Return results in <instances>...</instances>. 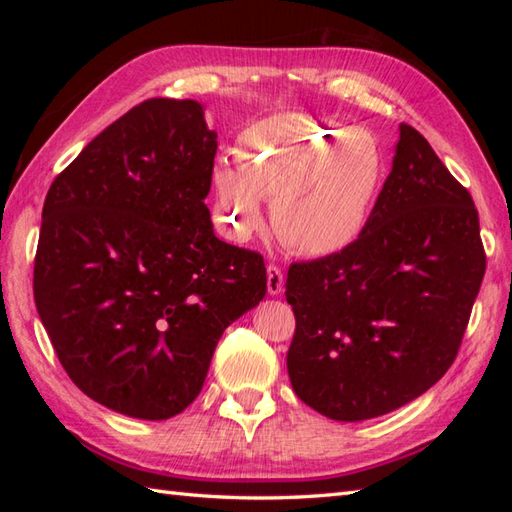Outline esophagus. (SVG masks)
<instances>
[{
	"mask_svg": "<svg viewBox=\"0 0 512 512\" xmlns=\"http://www.w3.org/2000/svg\"><path fill=\"white\" fill-rule=\"evenodd\" d=\"M266 275H268V295H281V290H284V273H281V268L275 264H268L266 268Z\"/></svg>",
	"mask_w": 512,
	"mask_h": 512,
	"instance_id": "obj_1",
	"label": "esophagus"
}]
</instances>
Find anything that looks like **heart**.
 <instances>
[{
    "mask_svg": "<svg viewBox=\"0 0 512 512\" xmlns=\"http://www.w3.org/2000/svg\"><path fill=\"white\" fill-rule=\"evenodd\" d=\"M385 182L376 140L310 114H277L239 136L237 167L213 171L217 213L235 239L264 224L262 200L273 202L277 235L292 250L323 257L352 246Z\"/></svg>",
    "mask_w": 512,
    "mask_h": 512,
    "instance_id": "heart-1",
    "label": "heart"
}]
</instances>
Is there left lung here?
Listing matches in <instances>:
<instances>
[{
    "label": "left lung",
    "mask_w": 512,
    "mask_h": 512,
    "mask_svg": "<svg viewBox=\"0 0 512 512\" xmlns=\"http://www.w3.org/2000/svg\"><path fill=\"white\" fill-rule=\"evenodd\" d=\"M486 270L471 193L420 132L400 125L394 165L352 246L288 268V376L332 420L407 405L453 365Z\"/></svg>",
    "instance_id": "1"
}]
</instances>
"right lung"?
<instances>
[{"mask_svg":"<svg viewBox=\"0 0 512 512\" xmlns=\"http://www.w3.org/2000/svg\"><path fill=\"white\" fill-rule=\"evenodd\" d=\"M215 151L198 101L149 99L103 129L43 202L39 319L72 383L125 416L187 409L222 332L266 295L264 257L213 233Z\"/></svg>","mask_w":512,"mask_h":512,"instance_id":"obj_1","label":"right lung"}]
</instances>
